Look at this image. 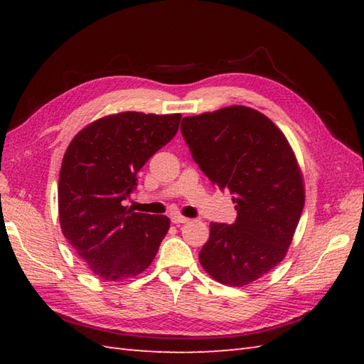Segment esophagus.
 <instances>
[{"instance_id":"1","label":"esophagus","mask_w":364,"mask_h":364,"mask_svg":"<svg viewBox=\"0 0 364 364\" xmlns=\"http://www.w3.org/2000/svg\"><path fill=\"white\" fill-rule=\"evenodd\" d=\"M172 222L175 223V225H180V223H186L189 219L188 218H183V215H178V214H175V215H172Z\"/></svg>"}]
</instances>
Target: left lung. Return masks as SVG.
Returning <instances> with one entry per match:
<instances>
[{"label": "left lung", "instance_id": "left-lung-1", "mask_svg": "<svg viewBox=\"0 0 364 364\" xmlns=\"http://www.w3.org/2000/svg\"><path fill=\"white\" fill-rule=\"evenodd\" d=\"M192 158L220 191H230L236 220L211 222L198 259L214 280L249 284L280 262L304 211V180L284 134L245 106L184 117Z\"/></svg>", "mask_w": 364, "mask_h": 364}]
</instances>
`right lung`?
<instances>
[{"instance_id": "1", "label": "right lung", "mask_w": 364, "mask_h": 364, "mask_svg": "<svg viewBox=\"0 0 364 364\" xmlns=\"http://www.w3.org/2000/svg\"><path fill=\"white\" fill-rule=\"evenodd\" d=\"M180 120V114L107 115L68 145L58 186L60 228L105 280L144 272L167 235V215L133 213L123 202L137 186L139 170L172 141Z\"/></svg>"}]
</instances>
